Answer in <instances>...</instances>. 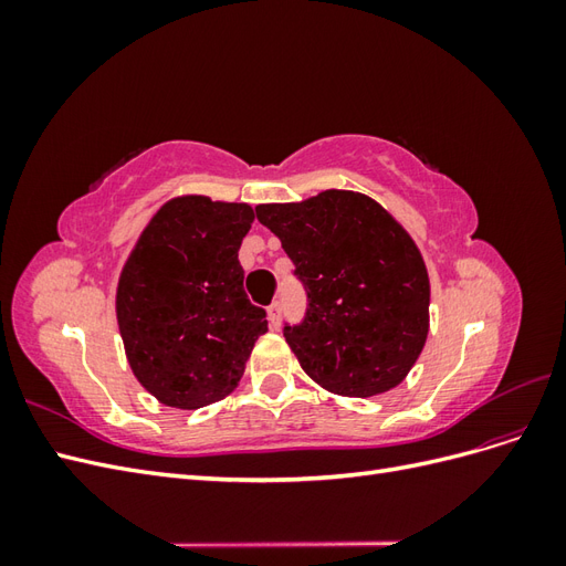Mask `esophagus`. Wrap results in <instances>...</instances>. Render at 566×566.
Instances as JSON below:
<instances>
[{"label": "esophagus", "instance_id": "obj_1", "mask_svg": "<svg viewBox=\"0 0 566 566\" xmlns=\"http://www.w3.org/2000/svg\"><path fill=\"white\" fill-rule=\"evenodd\" d=\"M266 314H269V323H271V328H279L281 325V314H283V306H281V302H273L269 310H266Z\"/></svg>", "mask_w": 566, "mask_h": 566}]
</instances>
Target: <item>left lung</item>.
<instances>
[{
	"instance_id": "1",
	"label": "left lung",
	"mask_w": 566,
	"mask_h": 566,
	"mask_svg": "<svg viewBox=\"0 0 566 566\" xmlns=\"http://www.w3.org/2000/svg\"><path fill=\"white\" fill-rule=\"evenodd\" d=\"M254 212L306 290L302 323L283 328L304 373L356 399L403 382L430 331V279L399 221L373 198L337 188Z\"/></svg>"
}]
</instances>
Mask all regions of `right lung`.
Listing matches in <instances>:
<instances>
[{
	"label": "right lung",
	"mask_w": 566,
	"mask_h": 566,
	"mask_svg": "<svg viewBox=\"0 0 566 566\" xmlns=\"http://www.w3.org/2000/svg\"><path fill=\"white\" fill-rule=\"evenodd\" d=\"M245 202L181 196L148 221L119 273L115 312L132 373L160 403L196 410L229 397L266 312L250 304L238 250Z\"/></svg>",
	"instance_id": "right-lung-1"
}]
</instances>
